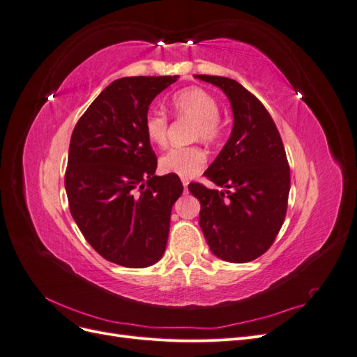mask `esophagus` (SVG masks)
<instances>
[{"label":"esophagus","instance_id":"1","mask_svg":"<svg viewBox=\"0 0 357 357\" xmlns=\"http://www.w3.org/2000/svg\"><path fill=\"white\" fill-rule=\"evenodd\" d=\"M181 181H183V186H185V192H186L188 190V185H189V180L188 178H183Z\"/></svg>","mask_w":357,"mask_h":357}]
</instances>
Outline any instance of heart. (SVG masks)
I'll use <instances>...</instances> for the list:
<instances>
[{"mask_svg":"<svg viewBox=\"0 0 357 357\" xmlns=\"http://www.w3.org/2000/svg\"><path fill=\"white\" fill-rule=\"evenodd\" d=\"M171 109L176 114L195 121L193 137L213 143L219 138L222 126L219 122V102L214 96L202 88H186L172 95ZM168 119L164 113L152 112L144 121V132L147 139L155 146L167 144ZM207 162L202 149L197 146L172 147L160 156L159 168L162 172L176 174L183 178L195 176Z\"/></svg>","mask_w":357,"mask_h":357,"instance_id":"b5f03b06","label":"heart"}]
</instances>
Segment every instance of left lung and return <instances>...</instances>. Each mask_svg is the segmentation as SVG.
<instances>
[{
  "label": "left lung",
  "instance_id": "left-lung-1",
  "mask_svg": "<svg viewBox=\"0 0 357 357\" xmlns=\"http://www.w3.org/2000/svg\"><path fill=\"white\" fill-rule=\"evenodd\" d=\"M228 96L231 137L204 176L223 190L190 183L201 202L199 226L213 255L244 264L262 256L282 228L290 190V169L274 121L243 84L220 75L195 74Z\"/></svg>",
  "mask_w": 357,
  "mask_h": 357
}]
</instances>
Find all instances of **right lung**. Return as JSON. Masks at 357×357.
<instances>
[{"mask_svg": "<svg viewBox=\"0 0 357 357\" xmlns=\"http://www.w3.org/2000/svg\"><path fill=\"white\" fill-rule=\"evenodd\" d=\"M177 79L114 80L71 135L66 190L73 219L104 259L126 268L162 257L171 208L183 193L178 176H155L158 159L144 132L149 105Z\"/></svg>", "mask_w": 357, "mask_h": 357, "instance_id": "1", "label": "right lung"}]
</instances>
